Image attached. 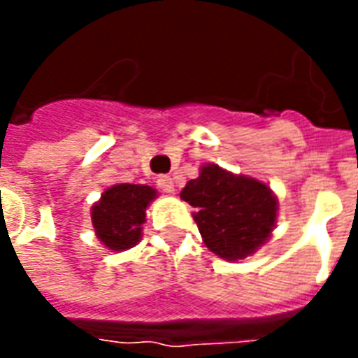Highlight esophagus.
Returning a JSON list of instances; mask_svg holds the SVG:
<instances>
[{
	"instance_id": "obj_1",
	"label": "esophagus",
	"mask_w": 358,
	"mask_h": 358,
	"mask_svg": "<svg viewBox=\"0 0 358 358\" xmlns=\"http://www.w3.org/2000/svg\"><path fill=\"white\" fill-rule=\"evenodd\" d=\"M157 186L161 187L164 194H174V180H172L171 176H159Z\"/></svg>"
}]
</instances>
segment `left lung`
<instances>
[{"label":"left lung","instance_id":"1","mask_svg":"<svg viewBox=\"0 0 358 358\" xmlns=\"http://www.w3.org/2000/svg\"><path fill=\"white\" fill-rule=\"evenodd\" d=\"M180 197L195 207L194 220L215 255L245 259L268 240L278 215V199L266 184L205 164Z\"/></svg>","mask_w":358,"mask_h":358}]
</instances>
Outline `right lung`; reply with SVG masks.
Here are the masks:
<instances>
[{
  "instance_id": "obj_1",
  "label": "right lung",
  "mask_w": 358,
  "mask_h": 358,
  "mask_svg": "<svg viewBox=\"0 0 358 358\" xmlns=\"http://www.w3.org/2000/svg\"><path fill=\"white\" fill-rule=\"evenodd\" d=\"M155 197L153 187L141 184H117L105 189L101 199L92 207L95 236L113 251L134 248L141 238L145 209Z\"/></svg>"
}]
</instances>
